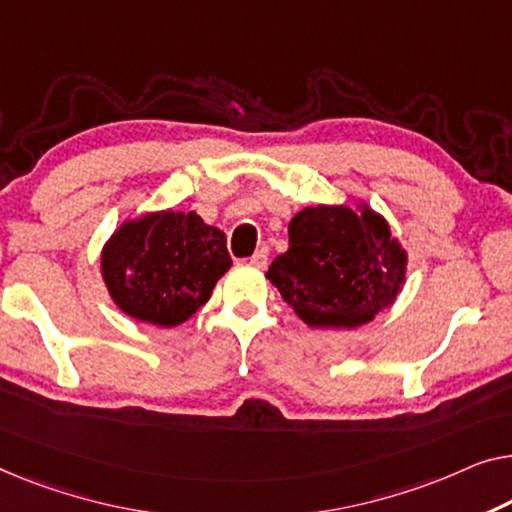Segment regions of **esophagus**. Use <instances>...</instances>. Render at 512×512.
I'll return each instance as SVG.
<instances>
[{
    "mask_svg": "<svg viewBox=\"0 0 512 512\" xmlns=\"http://www.w3.org/2000/svg\"><path fill=\"white\" fill-rule=\"evenodd\" d=\"M266 262H269V248H259L257 253L250 257V264L257 266V269H264Z\"/></svg>",
    "mask_w": 512,
    "mask_h": 512,
    "instance_id": "1",
    "label": "esophagus"
}]
</instances>
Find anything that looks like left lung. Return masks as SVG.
Returning a JSON list of instances; mask_svg holds the SVG:
<instances>
[{
    "label": "left lung",
    "mask_w": 512,
    "mask_h": 512,
    "mask_svg": "<svg viewBox=\"0 0 512 512\" xmlns=\"http://www.w3.org/2000/svg\"><path fill=\"white\" fill-rule=\"evenodd\" d=\"M407 276V253L386 218L358 209L305 207L289 223L287 253L266 278L308 326L354 329L388 308Z\"/></svg>",
    "instance_id": "1"
}]
</instances>
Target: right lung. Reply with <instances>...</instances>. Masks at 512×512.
Listing matches in <instances>:
<instances>
[{
  "instance_id": "obj_1",
  "label": "right lung",
  "mask_w": 512,
  "mask_h": 512,
  "mask_svg": "<svg viewBox=\"0 0 512 512\" xmlns=\"http://www.w3.org/2000/svg\"><path fill=\"white\" fill-rule=\"evenodd\" d=\"M230 266L225 234L195 211L174 209L121 223L101 255L117 308L163 329L193 317Z\"/></svg>"
}]
</instances>
